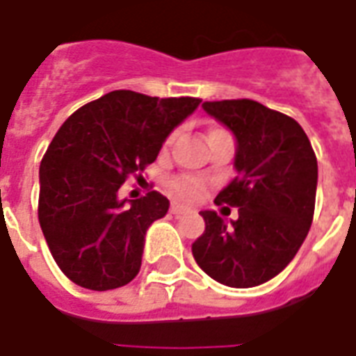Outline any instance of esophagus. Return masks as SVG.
Returning <instances> with one entry per match:
<instances>
[{"instance_id":"esophagus-1","label":"esophagus","mask_w":356,"mask_h":356,"mask_svg":"<svg viewBox=\"0 0 356 356\" xmlns=\"http://www.w3.org/2000/svg\"><path fill=\"white\" fill-rule=\"evenodd\" d=\"M170 211L173 213V216H179V213H185V211H188V209H186L185 206H179V204H171Z\"/></svg>"}]
</instances>
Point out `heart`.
I'll return each mask as SVG.
<instances>
[{"instance_id":"obj_1","label":"heart","mask_w":356,"mask_h":356,"mask_svg":"<svg viewBox=\"0 0 356 356\" xmlns=\"http://www.w3.org/2000/svg\"><path fill=\"white\" fill-rule=\"evenodd\" d=\"M219 131V129H213ZM204 181L193 175H181L170 181V191L179 200H196L204 193Z\"/></svg>"}]
</instances>
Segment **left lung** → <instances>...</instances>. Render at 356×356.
<instances>
[{
	"mask_svg": "<svg viewBox=\"0 0 356 356\" xmlns=\"http://www.w3.org/2000/svg\"><path fill=\"white\" fill-rule=\"evenodd\" d=\"M202 106L236 137L238 175L216 204L238 208V219L227 225L216 211H202L206 231L194 240L193 255L217 282L254 288L284 270L311 229L316 156L293 118L261 102L231 99Z\"/></svg>",
	"mask_w": 356,
	"mask_h": 356,
	"instance_id": "left-lung-1",
	"label": "left lung"
}]
</instances>
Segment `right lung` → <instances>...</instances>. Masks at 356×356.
I'll use <instances>...</instances> for the list:
<instances>
[{
  "mask_svg": "<svg viewBox=\"0 0 356 356\" xmlns=\"http://www.w3.org/2000/svg\"><path fill=\"white\" fill-rule=\"evenodd\" d=\"M200 102L120 89L60 125L40 165L38 219L53 259L74 284L106 291L137 276L147 229L168 213L170 200L158 191L120 200L118 191L127 177H143L165 137Z\"/></svg>",
  "mask_w": 356,
  "mask_h": 356,
  "instance_id": "add662e5",
  "label": "right lung"
}]
</instances>
